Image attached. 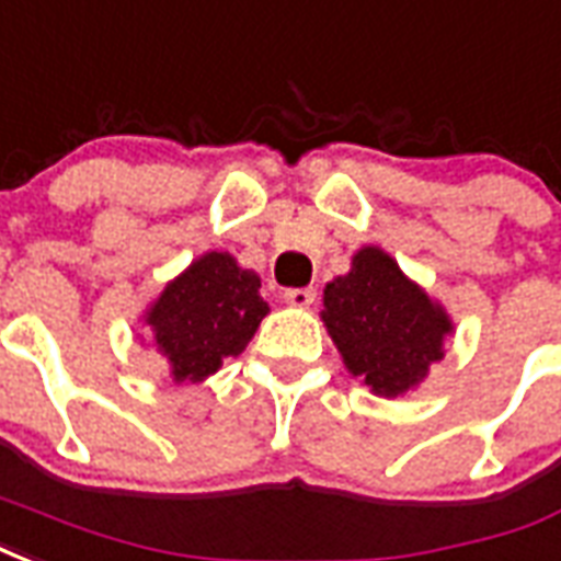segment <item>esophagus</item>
<instances>
[{
    "label": "esophagus",
    "mask_w": 561,
    "mask_h": 561,
    "mask_svg": "<svg viewBox=\"0 0 561 561\" xmlns=\"http://www.w3.org/2000/svg\"><path fill=\"white\" fill-rule=\"evenodd\" d=\"M282 297H285V302L294 306V309H309L318 294H314V288H288Z\"/></svg>",
    "instance_id": "34e87169"
}]
</instances>
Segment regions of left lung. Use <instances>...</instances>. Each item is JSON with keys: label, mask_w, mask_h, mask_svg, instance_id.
<instances>
[{"label": "left lung", "mask_w": 561, "mask_h": 561, "mask_svg": "<svg viewBox=\"0 0 561 561\" xmlns=\"http://www.w3.org/2000/svg\"><path fill=\"white\" fill-rule=\"evenodd\" d=\"M321 321L347 375L380 398L419 389L455 335L446 306L380 247L356 249L351 270L327 282Z\"/></svg>", "instance_id": "obj_1"}]
</instances>
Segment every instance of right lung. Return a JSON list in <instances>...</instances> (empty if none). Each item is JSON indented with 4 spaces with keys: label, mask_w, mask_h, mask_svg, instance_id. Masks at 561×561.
<instances>
[{
    "label": "right lung",
    "mask_w": 561,
    "mask_h": 561,
    "mask_svg": "<svg viewBox=\"0 0 561 561\" xmlns=\"http://www.w3.org/2000/svg\"><path fill=\"white\" fill-rule=\"evenodd\" d=\"M270 314L261 276L222 249L198 255L142 312L148 347L163 356L175 383H202L240 356Z\"/></svg>",
    "instance_id": "add662e5"
}]
</instances>
